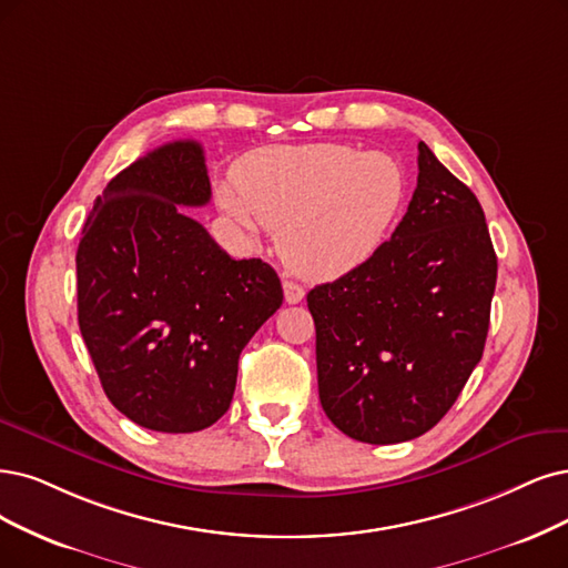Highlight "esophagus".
<instances>
[{
	"label": "esophagus",
	"instance_id": "34e87169",
	"mask_svg": "<svg viewBox=\"0 0 568 568\" xmlns=\"http://www.w3.org/2000/svg\"><path fill=\"white\" fill-rule=\"evenodd\" d=\"M283 292H285V302L287 304H300L304 300V290L292 283V281H283Z\"/></svg>",
	"mask_w": 568,
	"mask_h": 568
}]
</instances>
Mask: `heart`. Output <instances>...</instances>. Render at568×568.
I'll return each mask as SVG.
<instances>
[{"label":"heart","instance_id":"1","mask_svg":"<svg viewBox=\"0 0 568 568\" xmlns=\"http://www.w3.org/2000/svg\"><path fill=\"white\" fill-rule=\"evenodd\" d=\"M236 182L217 189L222 213L247 236L281 229L283 262L316 281L346 276L379 252L409 186L395 156L332 142L252 152Z\"/></svg>","mask_w":568,"mask_h":568}]
</instances>
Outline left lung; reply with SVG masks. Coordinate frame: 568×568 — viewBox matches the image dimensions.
Returning a JSON list of instances; mask_svg holds the SVG:
<instances>
[{
	"instance_id": "1",
	"label": "left lung",
	"mask_w": 568,
	"mask_h": 568,
	"mask_svg": "<svg viewBox=\"0 0 568 568\" xmlns=\"http://www.w3.org/2000/svg\"><path fill=\"white\" fill-rule=\"evenodd\" d=\"M496 268L477 196L418 142L416 189L393 236L306 297L329 422L369 445L430 430L485 351Z\"/></svg>"
}]
</instances>
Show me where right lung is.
I'll return each instance as SVG.
<instances>
[{"mask_svg": "<svg viewBox=\"0 0 568 568\" xmlns=\"http://www.w3.org/2000/svg\"><path fill=\"white\" fill-rule=\"evenodd\" d=\"M207 201L203 146L168 142L95 199L77 250L79 329L102 390L159 433L217 422L241 351L283 304L276 271L231 260L180 207Z\"/></svg>", "mask_w": 568, "mask_h": 568, "instance_id": "right-lung-1", "label": "right lung"}]
</instances>
